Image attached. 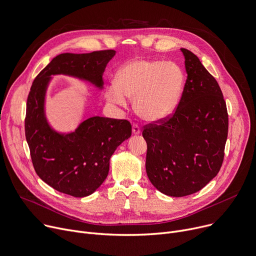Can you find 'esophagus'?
<instances>
[{"mask_svg": "<svg viewBox=\"0 0 256 256\" xmlns=\"http://www.w3.org/2000/svg\"><path fill=\"white\" fill-rule=\"evenodd\" d=\"M140 132H141L140 126H138V124H132V134H138Z\"/></svg>", "mask_w": 256, "mask_h": 256, "instance_id": "1", "label": "esophagus"}]
</instances>
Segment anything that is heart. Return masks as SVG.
<instances>
[{
	"instance_id": "heart-1",
	"label": "heart",
	"mask_w": 256,
	"mask_h": 256,
	"mask_svg": "<svg viewBox=\"0 0 256 256\" xmlns=\"http://www.w3.org/2000/svg\"><path fill=\"white\" fill-rule=\"evenodd\" d=\"M184 86L180 68L170 62L136 59L120 68L116 84L108 86L109 102L126 106L134 98V110L145 120L166 118L176 108Z\"/></svg>"
}]
</instances>
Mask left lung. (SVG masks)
I'll return each mask as SVG.
<instances>
[{
  "instance_id": "8db88e82",
  "label": "left lung",
  "mask_w": 256,
  "mask_h": 256,
  "mask_svg": "<svg viewBox=\"0 0 256 256\" xmlns=\"http://www.w3.org/2000/svg\"><path fill=\"white\" fill-rule=\"evenodd\" d=\"M187 80L174 113L143 126L146 172L154 187L168 196L194 194L220 172L228 116L216 80L187 49Z\"/></svg>"
}]
</instances>
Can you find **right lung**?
Masks as SVG:
<instances>
[{"mask_svg":"<svg viewBox=\"0 0 256 256\" xmlns=\"http://www.w3.org/2000/svg\"><path fill=\"white\" fill-rule=\"evenodd\" d=\"M114 50L56 56L32 82L26 102V138L36 174L51 187L74 197L94 193L107 178L114 151L132 134L126 120L94 116L74 132L59 134L44 115L46 86L53 74H69L102 88V74Z\"/></svg>","mask_w":256,"mask_h":256,"instance_id":"obj_1","label":"right lung"}]
</instances>
